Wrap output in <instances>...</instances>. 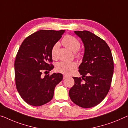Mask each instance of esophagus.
<instances>
[{"mask_svg": "<svg viewBox=\"0 0 128 128\" xmlns=\"http://www.w3.org/2000/svg\"><path fill=\"white\" fill-rule=\"evenodd\" d=\"M68 78V75H63V79H66V78Z\"/></svg>", "mask_w": 128, "mask_h": 128, "instance_id": "esophagus-1", "label": "esophagus"}]
</instances>
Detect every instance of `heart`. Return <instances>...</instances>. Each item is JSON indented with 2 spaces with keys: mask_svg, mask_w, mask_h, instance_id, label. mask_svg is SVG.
Masks as SVG:
<instances>
[{
  "mask_svg": "<svg viewBox=\"0 0 128 128\" xmlns=\"http://www.w3.org/2000/svg\"><path fill=\"white\" fill-rule=\"evenodd\" d=\"M62 43L66 48L75 52L76 58H82V53L78 51L80 47V43L77 38L72 36H66L62 40ZM58 46V43H56L52 47V50H51V54L53 58H56ZM76 66H77V64L75 62H60L56 64V69L58 72L61 73L69 74L72 72V70L76 67Z\"/></svg>",
  "mask_w": 128,
  "mask_h": 128,
  "instance_id": "heart-1",
  "label": "heart"
}]
</instances>
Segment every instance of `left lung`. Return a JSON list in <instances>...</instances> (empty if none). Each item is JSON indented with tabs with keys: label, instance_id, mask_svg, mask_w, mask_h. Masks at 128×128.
I'll return each mask as SVG.
<instances>
[{
	"label": "left lung",
	"instance_id": "1",
	"mask_svg": "<svg viewBox=\"0 0 128 128\" xmlns=\"http://www.w3.org/2000/svg\"><path fill=\"white\" fill-rule=\"evenodd\" d=\"M84 46L80 77H74L75 84L69 95L74 104L83 108L96 106L109 91L114 72V62L109 46L104 40L90 32L75 31ZM82 80H84L83 81Z\"/></svg>",
	"mask_w": 128,
	"mask_h": 128
}]
</instances>
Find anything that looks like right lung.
I'll list each match as a JSON object with an SVG mask.
<instances>
[{
    "mask_svg": "<svg viewBox=\"0 0 128 128\" xmlns=\"http://www.w3.org/2000/svg\"><path fill=\"white\" fill-rule=\"evenodd\" d=\"M65 30H40L26 37L20 45L14 63L17 91L27 104L40 106L52 100L56 85L62 75L53 73L42 77V72L52 70L51 50Z\"/></svg>",
    "mask_w": 128,
    "mask_h": 128,
    "instance_id": "obj_1",
    "label": "right lung"
}]
</instances>
